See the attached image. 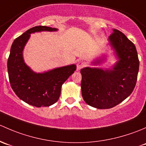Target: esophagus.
I'll return each mask as SVG.
<instances>
[{"label": "esophagus", "mask_w": 146, "mask_h": 146, "mask_svg": "<svg viewBox=\"0 0 146 146\" xmlns=\"http://www.w3.org/2000/svg\"><path fill=\"white\" fill-rule=\"evenodd\" d=\"M84 66H85V62H84V61H79V62H78L77 65H76V67H77V70H80L81 69L83 68Z\"/></svg>", "instance_id": "obj_1"}]
</instances>
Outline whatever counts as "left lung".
<instances>
[{
    "label": "left lung",
    "instance_id": "1",
    "mask_svg": "<svg viewBox=\"0 0 146 146\" xmlns=\"http://www.w3.org/2000/svg\"><path fill=\"white\" fill-rule=\"evenodd\" d=\"M108 38L117 60L110 69L86 67L81 70L82 94L84 101L98 109H109L125 100L133 91L137 81L139 60L135 45L119 30ZM106 55L92 62L99 65Z\"/></svg>",
    "mask_w": 146,
    "mask_h": 146
}]
</instances>
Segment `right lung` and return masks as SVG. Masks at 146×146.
I'll list each match as a JSON object with an SVG mask.
<instances>
[{"mask_svg":"<svg viewBox=\"0 0 146 146\" xmlns=\"http://www.w3.org/2000/svg\"><path fill=\"white\" fill-rule=\"evenodd\" d=\"M58 30L46 26L34 27L15 39L10 48L7 60L10 86L21 100L37 108L50 106L58 101L62 85L74 72L76 66L72 64L36 73L25 63L23 50L31 34Z\"/></svg>","mask_w":146,"mask_h":146,"instance_id":"add662e5","label":"right lung"}]
</instances>
